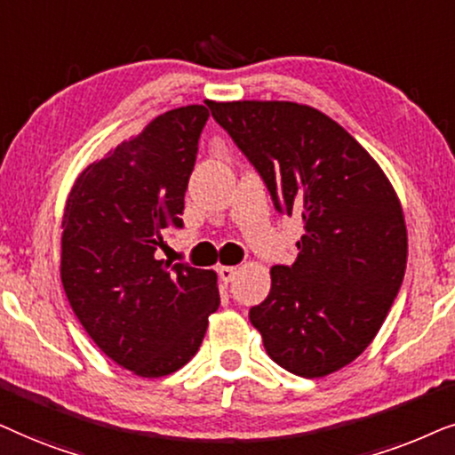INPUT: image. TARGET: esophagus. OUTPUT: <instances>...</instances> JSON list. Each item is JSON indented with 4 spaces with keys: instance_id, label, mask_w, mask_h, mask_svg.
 <instances>
[{
    "instance_id": "esophagus-1",
    "label": "esophagus",
    "mask_w": 455,
    "mask_h": 455,
    "mask_svg": "<svg viewBox=\"0 0 455 455\" xmlns=\"http://www.w3.org/2000/svg\"><path fill=\"white\" fill-rule=\"evenodd\" d=\"M235 275H237V268H235V266H220V268H218V276H220V281L224 283H231Z\"/></svg>"
}]
</instances>
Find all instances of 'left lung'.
Returning <instances> with one entry per match:
<instances>
[{"label": "left lung", "mask_w": 455, "mask_h": 455, "mask_svg": "<svg viewBox=\"0 0 455 455\" xmlns=\"http://www.w3.org/2000/svg\"><path fill=\"white\" fill-rule=\"evenodd\" d=\"M208 106L275 208L304 222L298 259L272 266L251 324L284 371L326 377L371 345L399 293L408 259L402 204L371 154L326 114L293 101Z\"/></svg>", "instance_id": "8db88e82"}]
</instances>
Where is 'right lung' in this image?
<instances>
[{"instance_id":"1","label":"right lung","mask_w":455,"mask_h":455,"mask_svg":"<svg viewBox=\"0 0 455 455\" xmlns=\"http://www.w3.org/2000/svg\"><path fill=\"white\" fill-rule=\"evenodd\" d=\"M210 112L185 106L151 120L78 174L62 218V284L97 347L145 379L197 354L220 306L216 272L156 259L183 228L185 191Z\"/></svg>"}]
</instances>
